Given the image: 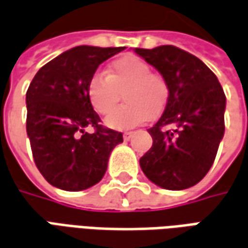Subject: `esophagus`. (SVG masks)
I'll use <instances>...</instances> for the list:
<instances>
[{"label":"esophagus","mask_w":248,"mask_h":248,"mask_svg":"<svg viewBox=\"0 0 248 248\" xmlns=\"http://www.w3.org/2000/svg\"><path fill=\"white\" fill-rule=\"evenodd\" d=\"M132 136H134V132H131V131H128V132H124V134H123V138H124V140L125 141L129 140Z\"/></svg>","instance_id":"esophagus-1"}]
</instances>
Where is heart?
<instances>
[{"label": "heart", "instance_id": "heart-1", "mask_svg": "<svg viewBox=\"0 0 248 248\" xmlns=\"http://www.w3.org/2000/svg\"><path fill=\"white\" fill-rule=\"evenodd\" d=\"M121 91L124 92L126 105L111 112ZM169 93L166 79L151 73V67L135 55L116 59L109 66L107 75L95 73L88 85L92 107L100 114L111 112L105 119V124L113 129L136 127L148 120L150 114H159L166 107Z\"/></svg>", "mask_w": 248, "mask_h": 248}]
</instances>
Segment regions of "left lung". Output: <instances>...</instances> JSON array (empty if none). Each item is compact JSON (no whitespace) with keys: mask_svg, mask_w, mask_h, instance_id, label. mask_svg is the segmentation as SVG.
Returning a JSON list of instances; mask_svg holds the SVG:
<instances>
[{"mask_svg":"<svg viewBox=\"0 0 248 248\" xmlns=\"http://www.w3.org/2000/svg\"><path fill=\"white\" fill-rule=\"evenodd\" d=\"M169 83V100L154 127L153 147L140 167L155 185L184 190L204 178L224 136L225 94L217 77L197 56L174 46L135 48Z\"/></svg>","mask_w":248,"mask_h":248,"instance_id":"obj_1","label":"left lung"}]
</instances>
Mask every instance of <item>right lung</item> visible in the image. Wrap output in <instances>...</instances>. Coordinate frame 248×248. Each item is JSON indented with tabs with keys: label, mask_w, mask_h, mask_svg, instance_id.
Here are the masks:
<instances>
[{
	"label": "right lung",
	"mask_w": 248,
	"mask_h": 248,
	"mask_svg": "<svg viewBox=\"0 0 248 248\" xmlns=\"http://www.w3.org/2000/svg\"><path fill=\"white\" fill-rule=\"evenodd\" d=\"M125 47L78 46L39 70L27 90V135L36 167L52 186L79 192L98 184L123 134L100 124L88 97L90 78ZM86 126L95 132L88 134Z\"/></svg>",
	"instance_id": "right-lung-1"
}]
</instances>
